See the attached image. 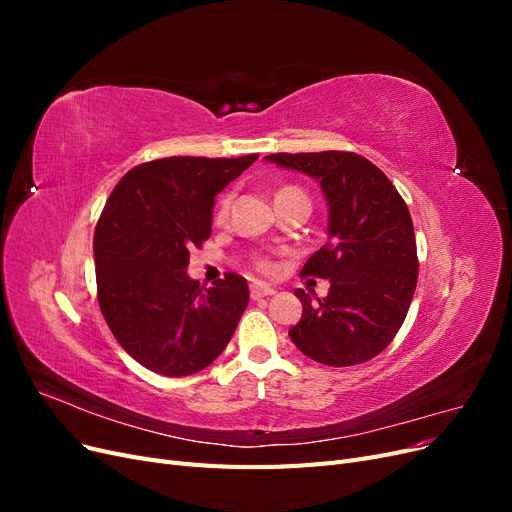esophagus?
I'll list each match as a JSON object with an SVG mask.
<instances>
[{"mask_svg":"<svg viewBox=\"0 0 512 512\" xmlns=\"http://www.w3.org/2000/svg\"><path fill=\"white\" fill-rule=\"evenodd\" d=\"M250 294H252V299H262V297H271V294H275V290L265 284H252Z\"/></svg>","mask_w":512,"mask_h":512,"instance_id":"34e87169","label":"esophagus"}]
</instances>
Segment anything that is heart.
I'll return each instance as SVG.
<instances>
[{
	"mask_svg": "<svg viewBox=\"0 0 512 512\" xmlns=\"http://www.w3.org/2000/svg\"><path fill=\"white\" fill-rule=\"evenodd\" d=\"M297 192H301V190H299V188H292V185H284V188L277 190L275 198H282V196H288V194H297ZM228 205H230V198H228V196H224V198L220 200L218 213H215V218H218V220H224V218H226V213H228ZM256 267H258L260 271H271V262H269V260H258V262H256Z\"/></svg>",
	"mask_w": 512,
	"mask_h": 512,
	"instance_id": "1",
	"label": "heart"
}]
</instances>
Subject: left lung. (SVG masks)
Listing matches in <instances>:
<instances>
[{
    "instance_id": "left-lung-1",
    "label": "left lung",
    "mask_w": 512,
    "mask_h": 512,
    "mask_svg": "<svg viewBox=\"0 0 512 512\" xmlns=\"http://www.w3.org/2000/svg\"><path fill=\"white\" fill-rule=\"evenodd\" d=\"M265 160L320 181L329 241L303 275L329 280L324 299L303 303L290 339L322 365L350 367L378 356L406 320L418 280L414 226L406 200L378 166L352 151L271 153Z\"/></svg>"
}]
</instances>
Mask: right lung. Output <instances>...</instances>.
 I'll return each mask as SVG.
<instances>
[{
  "label": "right lung",
  "mask_w": 512,
  "mask_h": 512,
  "mask_svg": "<svg viewBox=\"0 0 512 512\" xmlns=\"http://www.w3.org/2000/svg\"><path fill=\"white\" fill-rule=\"evenodd\" d=\"M256 158L145 162L106 200L94 232L98 303L119 346L156 374L211 365L250 303L245 277L226 273L205 288L185 269L192 247L211 235L215 196Z\"/></svg>",
  "instance_id": "right-lung-1"
}]
</instances>
